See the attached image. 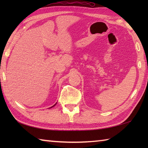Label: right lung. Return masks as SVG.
<instances>
[{"mask_svg": "<svg viewBox=\"0 0 148 148\" xmlns=\"http://www.w3.org/2000/svg\"><path fill=\"white\" fill-rule=\"evenodd\" d=\"M56 103H55V105H54V106H52V107H51V108H53V106H55V105H56Z\"/></svg>", "mask_w": 148, "mask_h": 148, "instance_id": "1", "label": "right lung"}]
</instances>
